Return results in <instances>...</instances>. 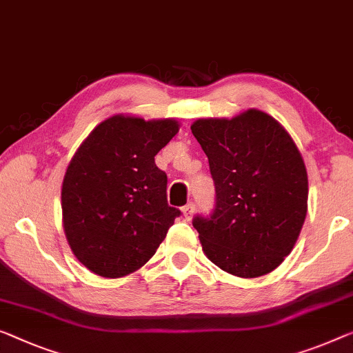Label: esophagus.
<instances>
[{"instance_id": "esophagus-1", "label": "esophagus", "mask_w": 353, "mask_h": 353, "mask_svg": "<svg viewBox=\"0 0 353 353\" xmlns=\"http://www.w3.org/2000/svg\"><path fill=\"white\" fill-rule=\"evenodd\" d=\"M193 212H194V204L193 203L187 204V206L182 208V214H183V217H185V220H190Z\"/></svg>"}]
</instances>
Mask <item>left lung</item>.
Returning <instances> with one entry per match:
<instances>
[{
    "mask_svg": "<svg viewBox=\"0 0 353 353\" xmlns=\"http://www.w3.org/2000/svg\"><path fill=\"white\" fill-rule=\"evenodd\" d=\"M190 128L215 183L214 212L193 219L204 255L238 277L274 271L307 212V171L292 136L259 109L198 119Z\"/></svg>",
    "mask_w": 353,
    "mask_h": 353,
    "instance_id": "1",
    "label": "left lung"
}]
</instances>
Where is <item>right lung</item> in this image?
I'll list each match as a JSON object with an SVG mask.
<instances>
[{
  "mask_svg": "<svg viewBox=\"0 0 353 353\" xmlns=\"http://www.w3.org/2000/svg\"><path fill=\"white\" fill-rule=\"evenodd\" d=\"M179 126L174 119L112 115L71 159L61 185L63 228L72 254L94 274L138 271L181 215L168 206V177L155 165Z\"/></svg>",
  "mask_w": 353,
  "mask_h": 353,
  "instance_id": "obj_1",
  "label": "right lung"
}]
</instances>
